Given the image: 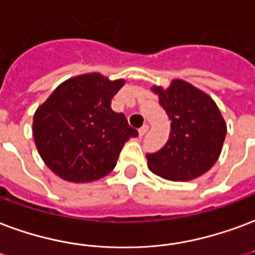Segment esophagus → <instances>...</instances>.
<instances>
[{"mask_svg": "<svg viewBox=\"0 0 255 255\" xmlns=\"http://www.w3.org/2000/svg\"><path fill=\"white\" fill-rule=\"evenodd\" d=\"M147 129H148V126H147V124H144V126H142V127L139 128V136H144V133L147 132Z\"/></svg>", "mask_w": 255, "mask_h": 255, "instance_id": "obj_1", "label": "esophagus"}]
</instances>
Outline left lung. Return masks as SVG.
I'll use <instances>...</instances> for the list:
<instances>
[{
	"mask_svg": "<svg viewBox=\"0 0 255 255\" xmlns=\"http://www.w3.org/2000/svg\"><path fill=\"white\" fill-rule=\"evenodd\" d=\"M170 120L169 139L161 150L146 154L154 174L170 181H189L218 161L227 127L209 96L185 81L174 80L166 90L152 88Z\"/></svg>",
	"mask_w": 255,
	"mask_h": 255,
	"instance_id": "8db88e82",
	"label": "left lung"
}]
</instances>
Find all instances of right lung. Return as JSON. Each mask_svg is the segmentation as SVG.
<instances>
[{"label": "right lung", "instance_id": "1", "mask_svg": "<svg viewBox=\"0 0 255 255\" xmlns=\"http://www.w3.org/2000/svg\"><path fill=\"white\" fill-rule=\"evenodd\" d=\"M124 81L78 75L56 88L33 116V137L46 165L71 182L99 180L113 170L124 143L137 131L111 101Z\"/></svg>", "mask_w": 255, "mask_h": 255}]
</instances>
